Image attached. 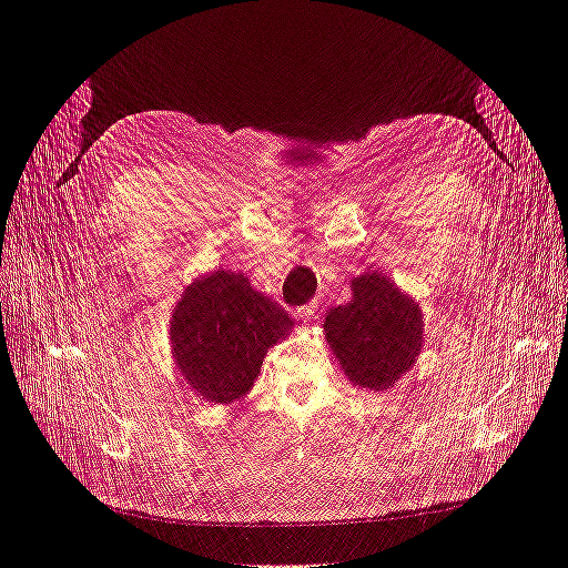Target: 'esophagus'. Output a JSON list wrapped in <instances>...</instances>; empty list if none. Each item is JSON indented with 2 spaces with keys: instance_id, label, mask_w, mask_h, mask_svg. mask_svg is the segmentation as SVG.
Segmentation results:
<instances>
[{
  "instance_id": "obj_1",
  "label": "esophagus",
  "mask_w": 568,
  "mask_h": 568,
  "mask_svg": "<svg viewBox=\"0 0 568 568\" xmlns=\"http://www.w3.org/2000/svg\"><path fill=\"white\" fill-rule=\"evenodd\" d=\"M317 303H307V305H303V307H296V315L303 320V322H315L317 320Z\"/></svg>"
}]
</instances>
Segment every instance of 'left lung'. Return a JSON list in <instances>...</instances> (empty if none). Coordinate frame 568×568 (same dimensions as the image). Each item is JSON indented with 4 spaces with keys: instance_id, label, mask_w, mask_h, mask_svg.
Segmentation results:
<instances>
[{
    "instance_id": "8db88e82",
    "label": "left lung",
    "mask_w": 568,
    "mask_h": 568,
    "mask_svg": "<svg viewBox=\"0 0 568 568\" xmlns=\"http://www.w3.org/2000/svg\"><path fill=\"white\" fill-rule=\"evenodd\" d=\"M422 311L386 274L353 280V301L332 307L324 334L355 386L390 388L422 351Z\"/></svg>"
}]
</instances>
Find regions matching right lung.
Segmentation results:
<instances>
[{
	"label": "right lung",
	"instance_id": "obj_1",
	"mask_svg": "<svg viewBox=\"0 0 568 568\" xmlns=\"http://www.w3.org/2000/svg\"><path fill=\"white\" fill-rule=\"evenodd\" d=\"M294 326L288 313L257 294L244 274L217 270L184 291L170 322L178 369L209 403H234L251 390L263 357Z\"/></svg>",
	"mask_w": 568,
	"mask_h": 568
}]
</instances>
